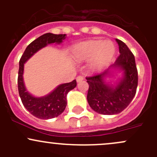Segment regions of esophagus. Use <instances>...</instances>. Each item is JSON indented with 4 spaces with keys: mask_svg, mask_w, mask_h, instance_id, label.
<instances>
[{
    "mask_svg": "<svg viewBox=\"0 0 157 157\" xmlns=\"http://www.w3.org/2000/svg\"><path fill=\"white\" fill-rule=\"evenodd\" d=\"M83 77H82V76H78V77H77V78H76V80H77V83H80V82H81L82 80H83Z\"/></svg>",
    "mask_w": 157,
    "mask_h": 157,
    "instance_id": "1",
    "label": "esophagus"
}]
</instances>
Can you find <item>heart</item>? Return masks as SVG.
Segmentation results:
<instances>
[{
  "label": "heart",
  "mask_w": 157,
  "mask_h": 157,
  "mask_svg": "<svg viewBox=\"0 0 157 157\" xmlns=\"http://www.w3.org/2000/svg\"><path fill=\"white\" fill-rule=\"evenodd\" d=\"M115 51V45L112 41L90 40L76 45L73 48V55L79 60L92 59V65L101 67L112 59Z\"/></svg>",
  "instance_id": "b5f03b06"
}]
</instances>
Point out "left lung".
<instances>
[{
  "instance_id": "1",
  "label": "left lung",
  "mask_w": 157,
  "mask_h": 157,
  "mask_svg": "<svg viewBox=\"0 0 157 157\" xmlns=\"http://www.w3.org/2000/svg\"><path fill=\"white\" fill-rule=\"evenodd\" d=\"M120 55L108 69L86 77L89 84L87 101L93 111L102 115H116L128 107L137 90V70L132 52L125 43L115 39ZM121 72L113 85L109 79Z\"/></svg>"
}]
</instances>
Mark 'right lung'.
Instances as JSON below:
<instances>
[{
	"label": "right lung",
	"instance_id": "add662e5",
	"mask_svg": "<svg viewBox=\"0 0 157 157\" xmlns=\"http://www.w3.org/2000/svg\"><path fill=\"white\" fill-rule=\"evenodd\" d=\"M65 34L45 33L39 36L26 47L20 60L18 72V90L20 99L24 107L40 119H51L61 115L67 105V95L77 86L76 80L72 82L59 84L55 90L44 96H35L29 93L25 86L23 80L24 64L40 49L50 44L62 43L65 39Z\"/></svg>",
	"mask_w": 157,
	"mask_h": 157
}]
</instances>
